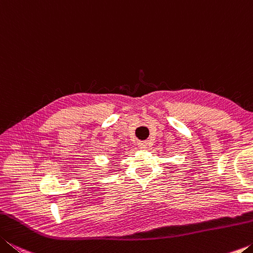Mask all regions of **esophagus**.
Returning <instances> with one entry per match:
<instances>
[{"mask_svg":"<svg viewBox=\"0 0 253 253\" xmlns=\"http://www.w3.org/2000/svg\"><path fill=\"white\" fill-rule=\"evenodd\" d=\"M138 146L140 149H147L148 148V141H140L138 143Z\"/></svg>","mask_w":253,"mask_h":253,"instance_id":"34e87169","label":"esophagus"}]
</instances>
